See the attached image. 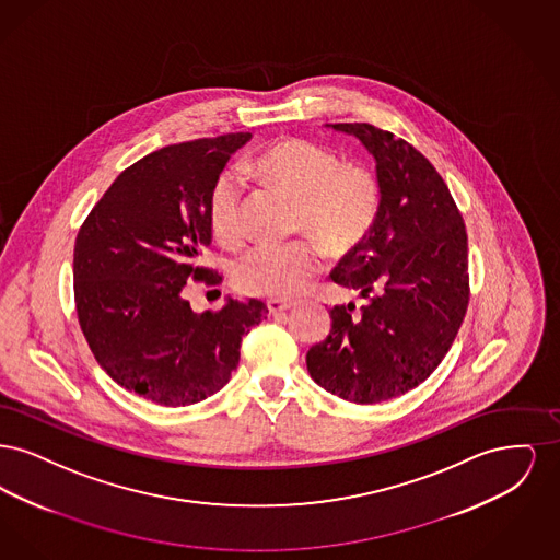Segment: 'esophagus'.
<instances>
[{
    "label": "esophagus",
    "mask_w": 560,
    "mask_h": 560,
    "mask_svg": "<svg viewBox=\"0 0 560 560\" xmlns=\"http://www.w3.org/2000/svg\"><path fill=\"white\" fill-rule=\"evenodd\" d=\"M268 311L272 313V315H277V313H283V311H290L292 306H295V302L293 300H279V298H275V300H268Z\"/></svg>",
    "instance_id": "obj_1"
}]
</instances>
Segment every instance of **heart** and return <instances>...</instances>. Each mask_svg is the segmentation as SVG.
<instances>
[{"label": "heart", "mask_w": 560, "mask_h": 560, "mask_svg": "<svg viewBox=\"0 0 560 560\" xmlns=\"http://www.w3.org/2000/svg\"><path fill=\"white\" fill-rule=\"evenodd\" d=\"M254 172L268 185L295 199V229L311 233L331 254H342L365 240L380 210V185L372 172L342 160L304 138H285L267 147ZM243 178L235 172L215 176L208 195V222L222 243H240L243 224ZM320 268L313 241L265 243L252 247L235 265L243 292L283 298L300 292Z\"/></svg>", "instance_id": "heart-1"}]
</instances>
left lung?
<instances>
[{
  "label": "left lung",
  "mask_w": 560,
  "mask_h": 560,
  "mask_svg": "<svg viewBox=\"0 0 560 560\" xmlns=\"http://www.w3.org/2000/svg\"><path fill=\"white\" fill-rule=\"evenodd\" d=\"M375 160L380 210L370 233L331 270L368 302L331 308L329 336L306 352L311 377L340 399L372 405L422 384L464 320L468 237L434 165L409 142L370 124H331Z\"/></svg>",
  "instance_id": "left-lung-1"
}]
</instances>
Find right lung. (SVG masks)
I'll list each match as a JSON object with an SVG mask.
<instances>
[{
	"instance_id": "right-lung-1",
	"label": "right lung",
	"mask_w": 560,
	"mask_h": 560,
	"mask_svg": "<svg viewBox=\"0 0 560 560\" xmlns=\"http://www.w3.org/2000/svg\"><path fill=\"white\" fill-rule=\"evenodd\" d=\"M249 138H199L136 161L75 240V306L90 350L119 386L165 407L218 393L240 365L241 338L267 319L256 298H229L197 315L183 295L190 279L222 281L199 265L212 241L206 206L215 176Z\"/></svg>"
}]
</instances>
